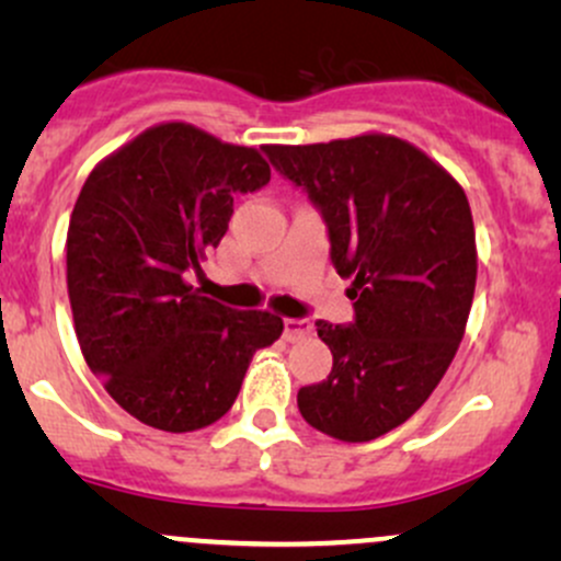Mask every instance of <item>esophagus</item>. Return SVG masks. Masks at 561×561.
<instances>
[{"mask_svg": "<svg viewBox=\"0 0 561 561\" xmlns=\"http://www.w3.org/2000/svg\"><path fill=\"white\" fill-rule=\"evenodd\" d=\"M313 332L311 321L308 319H285V337L289 343H298V340L308 337Z\"/></svg>", "mask_w": 561, "mask_h": 561, "instance_id": "esophagus-1", "label": "esophagus"}]
</instances>
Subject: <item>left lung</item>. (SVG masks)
Segmentation results:
<instances>
[{
	"label": "left lung",
	"mask_w": 561,
	"mask_h": 561,
	"mask_svg": "<svg viewBox=\"0 0 561 561\" xmlns=\"http://www.w3.org/2000/svg\"><path fill=\"white\" fill-rule=\"evenodd\" d=\"M263 152L311 199L332 266L353 279L356 317L317 321L332 371L300 388L298 409L337 440H375L422 409L465 337L478 279L467 195L422 150L385 134Z\"/></svg>",
	"instance_id": "left-lung-1"
}]
</instances>
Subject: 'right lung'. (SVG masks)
I'll return each instance as SVG.
<instances>
[{
  "label": "right lung",
  "instance_id": "add662e5",
  "mask_svg": "<svg viewBox=\"0 0 561 561\" xmlns=\"http://www.w3.org/2000/svg\"><path fill=\"white\" fill-rule=\"evenodd\" d=\"M268 179L253 147L190 124L147 128L89 173L66 242L70 311L89 369L139 422L192 433L221 420L253 353L285 330L184 279L227 234L234 197Z\"/></svg>",
  "mask_w": 561,
  "mask_h": 561
}]
</instances>
